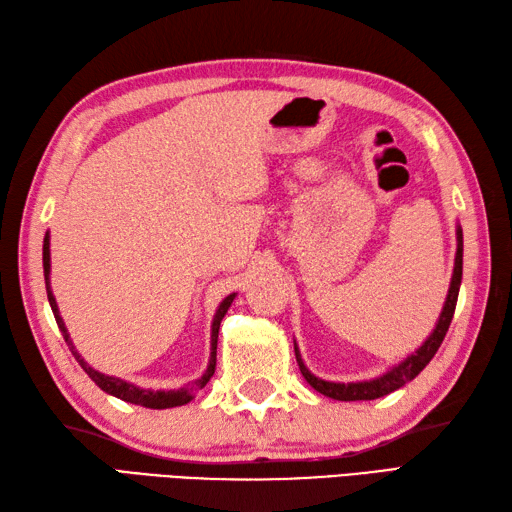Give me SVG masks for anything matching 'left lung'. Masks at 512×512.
<instances>
[{
	"mask_svg": "<svg viewBox=\"0 0 512 512\" xmlns=\"http://www.w3.org/2000/svg\"><path fill=\"white\" fill-rule=\"evenodd\" d=\"M462 228L458 226V253H455V266H453V277H451V288H449V295L447 301H444V308L440 319L436 323V330L431 332V336L427 341H424L416 352L411 356H407L405 361L398 363L396 367H391L387 374L378 376L374 380H363V383H330V380H323L317 378L314 374H310V369L303 365L301 361V354L295 345V354H297V363L303 378L308 380V383L319 391V394L334 398V400H376L380 396H387L391 391L400 389L409 380L416 378L424 367L429 365V361L433 356H436L438 347L442 345L444 336H447V330L451 325L453 319V312H455V303H458V292H460V284H462Z\"/></svg>",
	"mask_w": 512,
	"mask_h": 512,
	"instance_id": "8db88e82",
	"label": "left lung"
}]
</instances>
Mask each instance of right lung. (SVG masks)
Returning a JSON list of instances; mask_svg holds the SVG:
<instances>
[{
    "label": "right lung",
    "mask_w": 512,
    "mask_h": 512,
    "mask_svg": "<svg viewBox=\"0 0 512 512\" xmlns=\"http://www.w3.org/2000/svg\"><path fill=\"white\" fill-rule=\"evenodd\" d=\"M43 277H46V290H48V301H50V308H52V314L54 319H57V325L59 330L63 332V339L65 343L70 345V350L74 354L76 361H79V365L85 369V374H88L96 385H99L105 394H112L116 398H121L125 402H132V405H140V407H147V409H169V407H180V405H187L189 400H193V396L198 394V391L209 383L211 376L215 374V356H217V334H220V323L224 319V314L228 312V308H231V303L235 299V292L233 295H228L222 303L220 308H217L215 317H213V325H211V358H209V365H206V372L198 378L193 380L191 385L182 387V389H171V391H151V389H140L132 383H127V380H121V378H114V376H105L101 372H96V369H92L88 363L83 361L81 354L74 350V345L70 341V334L68 330H65V323L61 319L59 314V308H57V301H54L52 297V290H50V235L46 233V237H43Z\"/></svg>",
    "instance_id": "1"
}]
</instances>
